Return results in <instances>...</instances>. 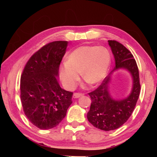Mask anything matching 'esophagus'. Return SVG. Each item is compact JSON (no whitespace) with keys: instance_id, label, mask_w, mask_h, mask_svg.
Masks as SVG:
<instances>
[{"instance_id":"34e87169","label":"esophagus","mask_w":157,"mask_h":157,"mask_svg":"<svg viewBox=\"0 0 157 157\" xmlns=\"http://www.w3.org/2000/svg\"><path fill=\"white\" fill-rule=\"evenodd\" d=\"M83 95V94L81 93H74V95H73V97L76 98H79L80 96H81Z\"/></svg>"}]
</instances>
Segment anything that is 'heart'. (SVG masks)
Wrapping results in <instances>:
<instances>
[{
  "mask_svg": "<svg viewBox=\"0 0 157 157\" xmlns=\"http://www.w3.org/2000/svg\"><path fill=\"white\" fill-rule=\"evenodd\" d=\"M110 64V53L105 47L80 46L70 53L61 68L62 82L66 89H74L81 74L89 84L96 85L106 76Z\"/></svg>",
  "mask_w": 157,
  "mask_h": 157,
  "instance_id": "1",
  "label": "heart"
}]
</instances>
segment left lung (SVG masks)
Segmentation results:
<instances>
[{"mask_svg":"<svg viewBox=\"0 0 157 157\" xmlns=\"http://www.w3.org/2000/svg\"><path fill=\"white\" fill-rule=\"evenodd\" d=\"M108 42L114 56L116 67L97 89L89 93L91 104L87 113V119L92 125L106 132L119 128L129 119L136 106L141 89L138 66L132 53L117 40H111ZM119 68H124L130 73L133 87L128 98L115 100L109 94L108 83L110 74Z\"/></svg>","mask_w":157,"mask_h":157,"instance_id":"1","label":"left lung"}]
</instances>
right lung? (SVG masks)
I'll return each mask as SVG.
<instances>
[{
	"instance_id": "add662e5",
	"label": "right lung",
	"mask_w": 157,
	"mask_h": 157,
	"mask_svg": "<svg viewBox=\"0 0 157 157\" xmlns=\"http://www.w3.org/2000/svg\"><path fill=\"white\" fill-rule=\"evenodd\" d=\"M68 41L57 40L45 45L25 64L21 77V100L25 115L40 129L59 125L66 117L73 92L59 83V66Z\"/></svg>"
}]
</instances>
